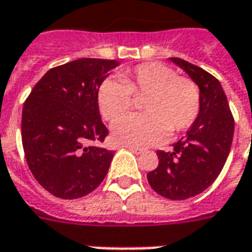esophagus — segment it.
<instances>
[{
    "label": "esophagus",
    "instance_id": "1",
    "mask_svg": "<svg viewBox=\"0 0 252 252\" xmlns=\"http://www.w3.org/2000/svg\"><path fill=\"white\" fill-rule=\"evenodd\" d=\"M130 152H133L134 155H141V154H144L143 149H137V148H129Z\"/></svg>",
    "mask_w": 252,
    "mask_h": 252
}]
</instances>
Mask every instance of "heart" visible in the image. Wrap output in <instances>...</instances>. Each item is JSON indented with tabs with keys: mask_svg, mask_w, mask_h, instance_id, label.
<instances>
[{
	"mask_svg": "<svg viewBox=\"0 0 252 252\" xmlns=\"http://www.w3.org/2000/svg\"><path fill=\"white\" fill-rule=\"evenodd\" d=\"M133 94L145 96V114L130 115L112 127L114 141L130 148H147L176 136L195 122L200 111V93L193 81L177 76L160 63H145L125 71L119 78H107L98 88V109L109 122L126 115Z\"/></svg>",
	"mask_w": 252,
	"mask_h": 252,
	"instance_id": "heart-1",
	"label": "heart"
}]
</instances>
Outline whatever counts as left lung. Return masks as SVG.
Wrapping results in <instances>:
<instances>
[{
    "label": "left lung",
    "mask_w": 252,
    "mask_h": 252,
    "mask_svg": "<svg viewBox=\"0 0 252 252\" xmlns=\"http://www.w3.org/2000/svg\"><path fill=\"white\" fill-rule=\"evenodd\" d=\"M169 60L197 85L200 111L187 136L173 144L171 152H156L159 166L147 178L156 193L170 200H185L202 193L220 176L230 151L235 122L217 78L178 57Z\"/></svg>",
    "instance_id": "1"
}]
</instances>
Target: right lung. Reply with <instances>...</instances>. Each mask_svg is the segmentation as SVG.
Returning a JSON list of instances; mask_svg holds the SVG:
<instances>
[{
	"instance_id": "obj_1",
	"label": "right lung",
	"mask_w": 252,
	"mask_h": 252,
	"mask_svg": "<svg viewBox=\"0 0 252 252\" xmlns=\"http://www.w3.org/2000/svg\"><path fill=\"white\" fill-rule=\"evenodd\" d=\"M119 65L116 60L78 59L49 70L26 100L22 141L32 176L60 199L93 192L107 176L112 151L89 147L103 143L98 88Z\"/></svg>"
}]
</instances>
